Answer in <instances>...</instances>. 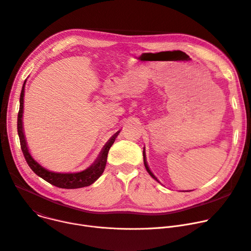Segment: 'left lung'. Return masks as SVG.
I'll use <instances>...</instances> for the list:
<instances>
[{
    "instance_id": "8db88e82",
    "label": "left lung",
    "mask_w": 251,
    "mask_h": 251,
    "mask_svg": "<svg viewBox=\"0 0 251 251\" xmlns=\"http://www.w3.org/2000/svg\"><path fill=\"white\" fill-rule=\"evenodd\" d=\"M143 159H144V165H145V168H146V170H147V172L149 173V175L153 178V179H155L157 182H159V183H160V181H159L157 178H156V176L152 173V171L150 170V168H149V166H148V164H147V160H146V154H145V148H143Z\"/></svg>"
}]
</instances>
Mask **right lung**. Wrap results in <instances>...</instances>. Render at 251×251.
<instances>
[{
	"instance_id": "1",
	"label": "right lung",
	"mask_w": 251,
	"mask_h": 251,
	"mask_svg": "<svg viewBox=\"0 0 251 251\" xmlns=\"http://www.w3.org/2000/svg\"><path fill=\"white\" fill-rule=\"evenodd\" d=\"M25 84L26 80L23 85L21 96H20V109L18 114V134L21 143V149L23 154L25 156L26 161L30 168L41 178L49 182L50 184L57 186L59 188L65 189H76L82 188L93 184L94 182L102 175L104 172L106 162H107V156L110 150V147L115 142V139L120 133V130L114 134L112 137L108 140V142L104 145L103 149L101 150L99 156L97 157L94 163L88 167L87 169L76 172V173H60L48 170L47 168L43 167L39 162H37L33 156L31 155L26 139H25V133H24V126H23V113H24V96H25Z\"/></svg>"
}]
</instances>
